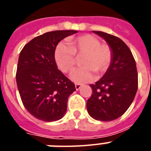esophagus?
<instances>
[{"mask_svg": "<svg viewBox=\"0 0 151 151\" xmlns=\"http://www.w3.org/2000/svg\"><path fill=\"white\" fill-rule=\"evenodd\" d=\"M81 88V84H75V88L77 91H78V90L80 89Z\"/></svg>", "mask_w": 151, "mask_h": 151, "instance_id": "obj_1", "label": "esophagus"}]
</instances>
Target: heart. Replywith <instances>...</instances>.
Segmentation results:
<instances>
[{
	"label": "heart",
	"mask_w": 151,
	"mask_h": 151,
	"mask_svg": "<svg viewBox=\"0 0 151 151\" xmlns=\"http://www.w3.org/2000/svg\"><path fill=\"white\" fill-rule=\"evenodd\" d=\"M70 45L60 42L55 51V60L62 72L70 73L76 64V57L83 56L81 68L71 73V80L78 84L89 82L95 78V73L103 74L107 70L112 61L111 48L101 44L99 39L90 34L73 37ZM76 56L75 57V55Z\"/></svg>",
	"instance_id": "obj_1"
}]
</instances>
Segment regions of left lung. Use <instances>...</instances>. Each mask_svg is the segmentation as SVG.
<instances>
[{
	"instance_id": "obj_1",
	"label": "left lung",
	"mask_w": 151,
	"mask_h": 151,
	"mask_svg": "<svg viewBox=\"0 0 151 151\" xmlns=\"http://www.w3.org/2000/svg\"><path fill=\"white\" fill-rule=\"evenodd\" d=\"M106 41L112 51V61L105 74L90 85L92 96L87 101L88 114L97 121L110 122L124 114L138 88L136 61L126 44L117 37L93 31Z\"/></svg>"
}]
</instances>
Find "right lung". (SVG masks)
<instances>
[{
    "instance_id": "right-lung-1",
    "label": "right lung",
    "mask_w": 151,
    "mask_h": 151,
    "mask_svg": "<svg viewBox=\"0 0 151 151\" xmlns=\"http://www.w3.org/2000/svg\"><path fill=\"white\" fill-rule=\"evenodd\" d=\"M77 30H55L32 39L19 57L16 82L25 108L43 122H55L66 114L75 85L58 69L55 51L60 41Z\"/></svg>"
}]
</instances>
